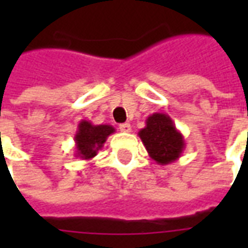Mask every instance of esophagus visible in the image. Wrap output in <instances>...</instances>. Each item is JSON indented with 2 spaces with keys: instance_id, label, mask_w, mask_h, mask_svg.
I'll return each instance as SVG.
<instances>
[{
  "instance_id": "1",
  "label": "esophagus",
  "mask_w": 248,
  "mask_h": 248,
  "mask_svg": "<svg viewBox=\"0 0 248 248\" xmlns=\"http://www.w3.org/2000/svg\"><path fill=\"white\" fill-rule=\"evenodd\" d=\"M119 130L122 133H130L131 131V126H130V124H119Z\"/></svg>"
}]
</instances>
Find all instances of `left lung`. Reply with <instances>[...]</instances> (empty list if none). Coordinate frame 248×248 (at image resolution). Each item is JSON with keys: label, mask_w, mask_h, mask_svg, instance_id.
I'll return each mask as SVG.
<instances>
[{"label": "left lung", "mask_w": 248, "mask_h": 248, "mask_svg": "<svg viewBox=\"0 0 248 248\" xmlns=\"http://www.w3.org/2000/svg\"><path fill=\"white\" fill-rule=\"evenodd\" d=\"M140 138L143 142L151 159L158 165H170L179 159L186 147L182 133L175 127L169 114L154 113L146 119V126L140 130Z\"/></svg>", "instance_id": "obj_1"}]
</instances>
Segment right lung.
I'll return each instance as SVG.
<instances>
[{
    "mask_svg": "<svg viewBox=\"0 0 248 248\" xmlns=\"http://www.w3.org/2000/svg\"><path fill=\"white\" fill-rule=\"evenodd\" d=\"M115 133L111 124H93L90 121L82 119L74 135L77 158L85 161L93 159L103 147L108 135Z\"/></svg>",
    "mask_w": 248,
    "mask_h": 248,
    "instance_id": "obj_1",
    "label": "right lung"
}]
</instances>
